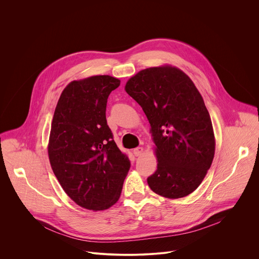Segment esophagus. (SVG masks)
<instances>
[{"label": "esophagus", "instance_id": "obj_1", "mask_svg": "<svg viewBox=\"0 0 259 259\" xmlns=\"http://www.w3.org/2000/svg\"><path fill=\"white\" fill-rule=\"evenodd\" d=\"M142 153H143V147H141V146H138V147H136V149L133 150V155H134L135 157L141 156Z\"/></svg>", "mask_w": 259, "mask_h": 259}]
</instances>
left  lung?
<instances>
[{
	"label": "left lung",
	"instance_id": "obj_1",
	"mask_svg": "<svg viewBox=\"0 0 259 259\" xmlns=\"http://www.w3.org/2000/svg\"><path fill=\"white\" fill-rule=\"evenodd\" d=\"M126 92L142 107L151 124L158 167L147 178L153 192L178 199L203 181L215 153L212 122L193 81L177 67L140 70Z\"/></svg>",
	"mask_w": 259,
	"mask_h": 259
}]
</instances>
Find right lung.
<instances>
[{
    "instance_id": "add662e5",
    "label": "right lung",
    "mask_w": 259,
    "mask_h": 259,
    "mask_svg": "<svg viewBox=\"0 0 259 259\" xmlns=\"http://www.w3.org/2000/svg\"><path fill=\"white\" fill-rule=\"evenodd\" d=\"M120 83L110 76L70 82L59 97L51 124L52 170L66 195L93 211L117 203L130 169L105 117L108 95Z\"/></svg>"
}]
</instances>
